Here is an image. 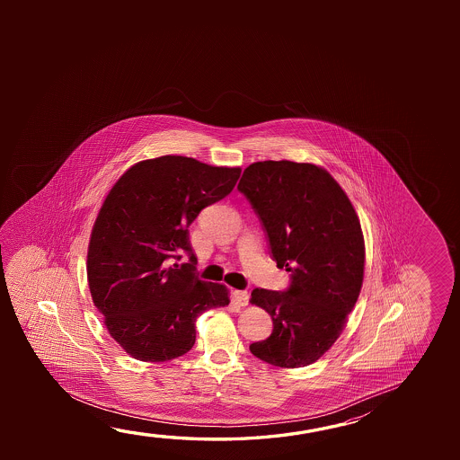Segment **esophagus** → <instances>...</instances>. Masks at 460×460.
Instances as JSON below:
<instances>
[{"instance_id": "esophagus-1", "label": "esophagus", "mask_w": 460, "mask_h": 460, "mask_svg": "<svg viewBox=\"0 0 460 460\" xmlns=\"http://www.w3.org/2000/svg\"><path fill=\"white\" fill-rule=\"evenodd\" d=\"M233 296L239 306H247L249 305V292H245V290H234Z\"/></svg>"}]
</instances>
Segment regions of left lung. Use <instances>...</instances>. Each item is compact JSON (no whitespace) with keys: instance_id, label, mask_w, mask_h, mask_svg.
Returning <instances> with one entry per match:
<instances>
[{"instance_id":"1","label":"left lung","mask_w":460,"mask_h":460,"mask_svg":"<svg viewBox=\"0 0 460 460\" xmlns=\"http://www.w3.org/2000/svg\"><path fill=\"white\" fill-rule=\"evenodd\" d=\"M237 189L263 225L272 260L292 279L286 292H252L250 303L268 311L274 327L250 351L278 367H305L337 341L358 302L366 261L361 223L323 166L256 162Z\"/></svg>"}]
</instances>
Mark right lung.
<instances>
[{
	"label": "right lung",
	"instance_id": "obj_1",
	"mask_svg": "<svg viewBox=\"0 0 460 460\" xmlns=\"http://www.w3.org/2000/svg\"><path fill=\"white\" fill-rule=\"evenodd\" d=\"M239 176V166L164 155L137 162L109 190L91 231L88 286L111 337L137 361L188 353L197 317L229 305L226 286L197 278L189 226ZM182 251L190 264L175 263Z\"/></svg>",
	"mask_w": 460,
	"mask_h": 460
}]
</instances>
